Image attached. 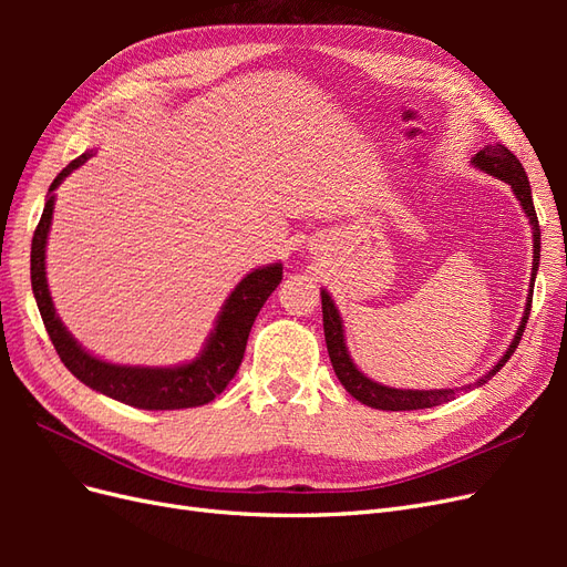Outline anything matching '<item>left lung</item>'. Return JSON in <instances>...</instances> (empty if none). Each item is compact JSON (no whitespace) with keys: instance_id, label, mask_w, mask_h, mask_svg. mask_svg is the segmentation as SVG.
Returning a JSON list of instances; mask_svg holds the SVG:
<instances>
[{"instance_id":"8db88e82","label":"left lung","mask_w":567,"mask_h":567,"mask_svg":"<svg viewBox=\"0 0 567 567\" xmlns=\"http://www.w3.org/2000/svg\"><path fill=\"white\" fill-rule=\"evenodd\" d=\"M471 165L477 167L480 173H487L489 177L502 179L511 186L513 196L518 198L520 208L529 221L532 229V274H529V293H527V302H525V312L520 319V326L516 336H513L511 346L506 348V352L502 354L499 362H496L485 375L471 385L463 388H440V390H406V388H390L383 383L371 381L367 373H362L357 369V364L352 362L348 342H346V326H342V317L338 312V307L333 302V298L329 296V290L321 288V312H323V336H326V348H329V357L333 371L338 375V381L342 383L354 400H359L362 404L371 406V409H383V411H414V409H431L444 402L456 400V394L461 390H473V388H483L492 375L499 371L511 354L516 352L520 336L527 326V317H529V307H532V290H535V279H537V269H539V250H542V231H539V221H537V213H535V203H532V188L525 175L523 163L513 156V153L504 146V144H489L483 151H477L475 156L471 158Z\"/></svg>"}]
</instances>
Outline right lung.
<instances>
[{"label": "right lung", "mask_w": 567, "mask_h": 567, "mask_svg": "<svg viewBox=\"0 0 567 567\" xmlns=\"http://www.w3.org/2000/svg\"><path fill=\"white\" fill-rule=\"evenodd\" d=\"M94 151H84L80 158L68 163L56 179L51 182L40 225L32 236L30 248V281L35 293L42 321L47 333L54 342L65 369L71 371L80 383L106 394L111 400L130 404L134 409L146 411H173V409H192L213 402L217 394L229 385L236 375L246 352V342L252 329L257 312L262 310L274 288L281 284L284 265L271 262L257 267L234 286L225 305L219 307V315L210 336L205 338V346L198 357L188 359L175 367H132V364H113L106 359L94 357L84 350L73 333L65 329V323L56 315L54 300L47 284V241L51 219H54L56 188L61 182L87 163Z\"/></svg>", "instance_id": "add662e5"}]
</instances>
